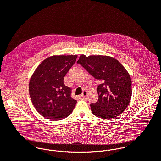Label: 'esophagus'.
Here are the masks:
<instances>
[{"instance_id":"esophagus-1","label":"esophagus","mask_w":161,"mask_h":161,"mask_svg":"<svg viewBox=\"0 0 161 161\" xmlns=\"http://www.w3.org/2000/svg\"><path fill=\"white\" fill-rule=\"evenodd\" d=\"M87 94H88V92H87L86 90H83L82 94H81V97H83V98H85L87 96Z\"/></svg>"}]
</instances>
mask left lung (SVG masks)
Masks as SVG:
<instances>
[{
	"mask_svg": "<svg viewBox=\"0 0 161 161\" xmlns=\"http://www.w3.org/2000/svg\"><path fill=\"white\" fill-rule=\"evenodd\" d=\"M77 63L102 83L97 88L99 99L90 104L95 116L110 119L119 116L128 106L132 95L131 79L124 66L108 56L81 55Z\"/></svg>",
	"mask_w": 161,
	"mask_h": 161,
	"instance_id": "obj_1",
	"label": "left lung"
}]
</instances>
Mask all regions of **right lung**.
<instances>
[{
	"instance_id": "right-lung-1",
	"label": "right lung",
	"mask_w": 161,
	"mask_h": 161,
	"mask_svg": "<svg viewBox=\"0 0 161 161\" xmlns=\"http://www.w3.org/2000/svg\"><path fill=\"white\" fill-rule=\"evenodd\" d=\"M77 55L52 56L43 60L29 83L33 105L41 115L50 120L65 119L75 108L76 100L71 97V88L64 78L76 62Z\"/></svg>"
}]
</instances>
